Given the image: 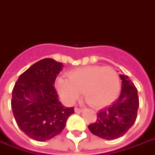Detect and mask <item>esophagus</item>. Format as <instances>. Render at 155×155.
<instances>
[{
  "label": "esophagus",
  "mask_w": 155,
  "mask_h": 155,
  "mask_svg": "<svg viewBox=\"0 0 155 155\" xmlns=\"http://www.w3.org/2000/svg\"><path fill=\"white\" fill-rule=\"evenodd\" d=\"M75 113H80L83 111V109H80V108H78V107H75Z\"/></svg>",
  "instance_id": "34e87169"
}]
</instances>
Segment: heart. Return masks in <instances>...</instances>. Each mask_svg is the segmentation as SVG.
<instances>
[{"label":"heart","instance_id":"obj_1","mask_svg":"<svg viewBox=\"0 0 155 155\" xmlns=\"http://www.w3.org/2000/svg\"><path fill=\"white\" fill-rule=\"evenodd\" d=\"M68 78L59 77L56 81V90L67 104H73L84 91L91 106L102 107L114 101L120 90L119 74L110 66L82 67L70 71Z\"/></svg>","mask_w":155,"mask_h":155}]
</instances>
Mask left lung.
Returning a JSON list of instances; mask_svg holds the SVG:
<instances>
[{
    "label": "left lung",
    "instance_id": "obj_1",
    "mask_svg": "<svg viewBox=\"0 0 155 155\" xmlns=\"http://www.w3.org/2000/svg\"><path fill=\"white\" fill-rule=\"evenodd\" d=\"M122 80L119 98L97 114V119L88 126L93 134L107 140L120 138L128 131L136 120L139 107L138 91L127 75H119Z\"/></svg>",
    "mask_w": 155,
    "mask_h": 155
}]
</instances>
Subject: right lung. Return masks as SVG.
<instances>
[{"mask_svg": "<svg viewBox=\"0 0 155 155\" xmlns=\"http://www.w3.org/2000/svg\"><path fill=\"white\" fill-rule=\"evenodd\" d=\"M62 63L45 58L19 76L12 89V107L16 124L26 135L45 142L64 129L74 107H65L54 87Z\"/></svg>", "mask_w": 155, "mask_h": 155, "instance_id": "add662e5", "label": "right lung"}]
</instances>
